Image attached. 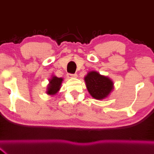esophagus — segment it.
Returning <instances> with one entry per match:
<instances>
[{
  "label": "esophagus",
  "instance_id": "1",
  "mask_svg": "<svg viewBox=\"0 0 154 154\" xmlns=\"http://www.w3.org/2000/svg\"><path fill=\"white\" fill-rule=\"evenodd\" d=\"M78 76L77 74H67V77L69 78V79H72V78H76Z\"/></svg>",
  "mask_w": 154,
  "mask_h": 154
}]
</instances>
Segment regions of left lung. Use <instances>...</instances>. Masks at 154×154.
I'll return each mask as SVG.
<instances>
[{
  "label": "left lung",
  "mask_w": 154,
  "mask_h": 154,
  "mask_svg": "<svg viewBox=\"0 0 154 154\" xmlns=\"http://www.w3.org/2000/svg\"><path fill=\"white\" fill-rule=\"evenodd\" d=\"M85 81L88 93L98 100L106 98L114 88V83L109 78L95 71L88 72L85 77Z\"/></svg>",
  "instance_id": "8db88e82"
}]
</instances>
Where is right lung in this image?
I'll return each instance as SVG.
<instances>
[{"label": "right lung", "mask_w": 154, "mask_h": 154, "mask_svg": "<svg viewBox=\"0 0 154 154\" xmlns=\"http://www.w3.org/2000/svg\"><path fill=\"white\" fill-rule=\"evenodd\" d=\"M62 81H63L62 78H58L55 75H53L51 79L49 80V84L47 86V93L48 95H56L60 89Z\"/></svg>", "instance_id": "obj_1"}]
</instances>
